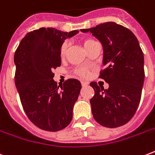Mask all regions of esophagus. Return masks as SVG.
<instances>
[{"mask_svg": "<svg viewBox=\"0 0 155 155\" xmlns=\"http://www.w3.org/2000/svg\"><path fill=\"white\" fill-rule=\"evenodd\" d=\"M81 84H82L83 87H84V86H87L88 84V83L85 82V81H81Z\"/></svg>", "mask_w": 155, "mask_h": 155, "instance_id": "34e87169", "label": "esophagus"}]
</instances>
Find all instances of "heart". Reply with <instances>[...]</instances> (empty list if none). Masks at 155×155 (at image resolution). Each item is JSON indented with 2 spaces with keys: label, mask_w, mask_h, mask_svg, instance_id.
<instances>
[{
  "label": "heart",
  "mask_w": 155,
  "mask_h": 155,
  "mask_svg": "<svg viewBox=\"0 0 155 155\" xmlns=\"http://www.w3.org/2000/svg\"><path fill=\"white\" fill-rule=\"evenodd\" d=\"M95 42H97L95 40L92 39V38H84V39L83 40V44H84L85 49L87 50V51L92 47V45L94 44ZM68 48H69V42L68 41H65L62 44L60 48V56L62 58L66 55ZM75 74H77L78 75H80L81 77H87V75H88V71L86 68H79L77 70H75Z\"/></svg>",
  "instance_id": "heart-1"
}]
</instances>
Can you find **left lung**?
<instances>
[{
	"instance_id": "left-lung-1",
	"label": "left lung",
	"mask_w": 155,
	"mask_h": 155,
	"mask_svg": "<svg viewBox=\"0 0 155 155\" xmlns=\"http://www.w3.org/2000/svg\"><path fill=\"white\" fill-rule=\"evenodd\" d=\"M101 42L103 65L99 78L108 88L90 83L95 94L90 100L93 117L100 125L117 128L134 117L139 105L145 79L144 55L134 33L113 21L82 29Z\"/></svg>"
}]
</instances>
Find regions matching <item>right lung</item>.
I'll list each match as a JSON object with an SVG mask.
<instances>
[{
	"label": "right lung",
	"mask_w": 155,
	"mask_h": 155,
	"mask_svg": "<svg viewBox=\"0 0 155 155\" xmlns=\"http://www.w3.org/2000/svg\"><path fill=\"white\" fill-rule=\"evenodd\" d=\"M78 33L40 28L28 33L14 54L15 85L23 109L28 118L43 130L58 131L72 120L81 84L69 79L59 87L53 80L52 71L61 65L60 48L64 40Z\"/></svg>",
	"instance_id": "obj_1"
}]
</instances>
